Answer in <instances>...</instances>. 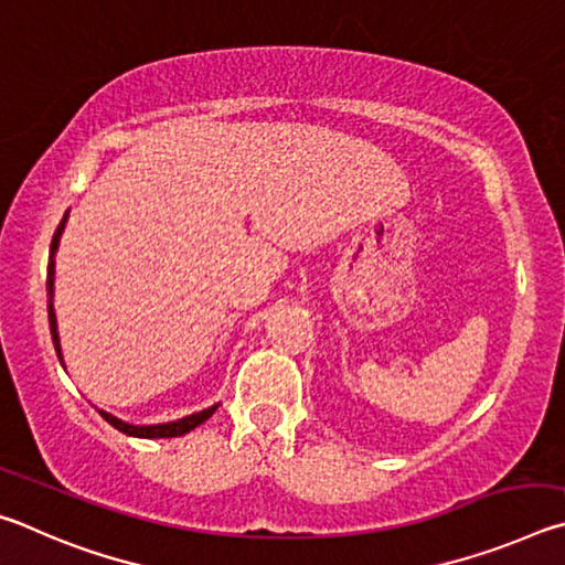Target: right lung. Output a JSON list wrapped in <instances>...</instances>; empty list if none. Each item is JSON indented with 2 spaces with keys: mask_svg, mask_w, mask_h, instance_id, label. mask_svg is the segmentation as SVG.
Masks as SVG:
<instances>
[{
  "mask_svg": "<svg viewBox=\"0 0 565 565\" xmlns=\"http://www.w3.org/2000/svg\"><path fill=\"white\" fill-rule=\"evenodd\" d=\"M66 216H70V212L64 214L62 224L56 226L54 238H52L50 266H46V299H50V301H46V311H50V331H52V341H54L56 356H60L62 363H64V359H62L60 331H56V313H54L52 299H54V252H56V246H60V236H62V232H64ZM216 408H218V404L212 406V408L199 411V414H191V416H184V418H179V420H169V424H154V426H134V424H127V420H121V418H117V416L107 414V411H99V414L104 416V420H107V424H111L114 428H117V431L127 434V436H137V438H174V436H184V434H189V431H194V428L202 426L204 420H206L209 416H212Z\"/></svg>",
  "mask_w": 565,
  "mask_h": 565,
  "instance_id": "right-lung-1",
  "label": "right lung"
}]
</instances>
